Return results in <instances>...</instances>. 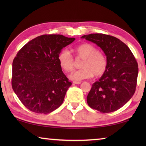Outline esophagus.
<instances>
[{
	"label": "esophagus",
	"mask_w": 146,
	"mask_h": 146,
	"mask_svg": "<svg viewBox=\"0 0 146 146\" xmlns=\"http://www.w3.org/2000/svg\"><path fill=\"white\" fill-rule=\"evenodd\" d=\"M73 83L75 84H81V82H76V81H73Z\"/></svg>",
	"instance_id": "1"
}]
</instances>
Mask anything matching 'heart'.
I'll use <instances>...</instances> for the list:
<instances>
[{"mask_svg":"<svg viewBox=\"0 0 146 146\" xmlns=\"http://www.w3.org/2000/svg\"><path fill=\"white\" fill-rule=\"evenodd\" d=\"M77 60H82L80 64L82 69L75 71L70 75L73 80L80 81L88 79L94 75L95 77L102 76L107 70L108 62L105 54L98 50L92 44L84 43L73 49ZM58 60L62 69L66 72H71L75 68V60L68 50L62 51L58 55Z\"/></svg>","mask_w":146,"mask_h":146,"instance_id":"1","label":"heart"}]
</instances>
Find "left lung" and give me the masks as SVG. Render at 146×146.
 <instances>
[{
    "label": "left lung",
    "instance_id": "1",
    "mask_svg": "<svg viewBox=\"0 0 146 146\" xmlns=\"http://www.w3.org/2000/svg\"><path fill=\"white\" fill-rule=\"evenodd\" d=\"M97 44L107 58L104 74L92 85L87 97L88 106L103 113L115 111L124 106L135 92L138 63L128 46L115 36L102 33L83 35Z\"/></svg>",
    "mask_w": 146,
    "mask_h": 146
}]
</instances>
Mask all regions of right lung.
Here are the masks:
<instances>
[{
    "label": "right lung",
    "mask_w": 146,
    "mask_h": 146,
    "mask_svg": "<svg viewBox=\"0 0 146 146\" xmlns=\"http://www.w3.org/2000/svg\"><path fill=\"white\" fill-rule=\"evenodd\" d=\"M75 40L62 35H44L17 53L12 65V88L29 111L48 114L62 104L71 82L62 71L58 56Z\"/></svg>",
    "instance_id": "add662e5"
}]
</instances>
